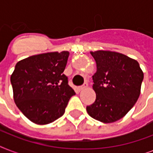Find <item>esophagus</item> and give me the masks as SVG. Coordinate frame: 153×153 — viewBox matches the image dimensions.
Listing matches in <instances>:
<instances>
[{"mask_svg": "<svg viewBox=\"0 0 153 153\" xmlns=\"http://www.w3.org/2000/svg\"><path fill=\"white\" fill-rule=\"evenodd\" d=\"M87 86H88V84H87V83H84L83 85H82V86H79V91H82V90H84V89H86V87H87Z\"/></svg>", "mask_w": 153, "mask_h": 153, "instance_id": "34e87169", "label": "esophagus"}]
</instances>
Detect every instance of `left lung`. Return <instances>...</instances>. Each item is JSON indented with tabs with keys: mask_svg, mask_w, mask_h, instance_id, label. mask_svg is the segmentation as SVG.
<instances>
[{
	"mask_svg": "<svg viewBox=\"0 0 153 153\" xmlns=\"http://www.w3.org/2000/svg\"><path fill=\"white\" fill-rule=\"evenodd\" d=\"M97 65L93 89L96 100L86 106L91 117L103 123L122 118L137 101L144 73L137 60L111 51H91Z\"/></svg>",
	"mask_w": 153,
	"mask_h": 153,
	"instance_id": "8db88e82",
	"label": "left lung"
}]
</instances>
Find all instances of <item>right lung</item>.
Masks as SVG:
<instances>
[{
  "instance_id": "1",
  "label": "right lung",
  "mask_w": 153,
  "mask_h": 153,
  "mask_svg": "<svg viewBox=\"0 0 153 153\" xmlns=\"http://www.w3.org/2000/svg\"><path fill=\"white\" fill-rule=\"evenodd\" d=\"M68 51L27 57L16 64L10 80L16 106L37 125L51 123L63 115L75 94L63 74Z\"/></svg>"
}]
</instances>
